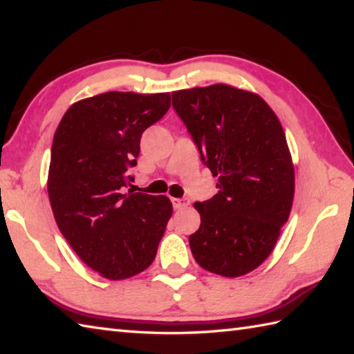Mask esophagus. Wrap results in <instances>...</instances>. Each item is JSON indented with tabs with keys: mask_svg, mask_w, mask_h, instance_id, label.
<instances>
[{
	"mask_svg": "<svg viewBox=\"0 0 354 354\" xmlns=\"http://www.w3.org/2000/svg\"><path fill=\"white\" fill-rule=\"evenodd\" d=\"M171 204H173V208L179 209V208H184L187 205V202L183 199H178V198H171Z\"/></svg>",
	"mask_w": 354,
	"mask_h": 354,
	"instance_id": "1",
	"label": "esophagus"
}]
</instances>
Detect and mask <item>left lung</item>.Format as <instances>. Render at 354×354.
I'll list each match as a JSON object with an SVG mask.
<instances>
[{
	"mask_svg": "<svg viewBox=\"0 0 354 354\" xmlns=\"http://www.w3.org/2000/svg\"><path fill=\"white\" fill-rule=\"evenodd\" d=\"M171 104L219 178V192L194 204L201 227L189 237L193 257L217 275L251 272L272 252L295 192L280 120L260 95L223 84L171 93Z\"/></svg>",
	"mask_w": 354,
	"mask_h": 354,
	"instance_id": "left-lung-1",
	"label": "left lung"
}]
</instances>
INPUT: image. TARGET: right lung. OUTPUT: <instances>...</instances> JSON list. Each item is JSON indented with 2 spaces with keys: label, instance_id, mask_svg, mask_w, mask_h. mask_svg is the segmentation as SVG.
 Masks as SVG:
<instances>
[{
  "label": "right lung",
  "instance_id": "add662e5",
  "mask_svg": "<svg viewBox=\"0 0 354 354\" xmlns=\"http://www.w3.org/2000/svg\"><path fill=\"white\" fill-rule=\"evenodd\" d=\"M170 94L109 91L76 102L55 132L48 198L62 236L108 280L147 269L171 216L167 196L133 193L141 135L164 117Z\"/></svg>",
  "mask_w": 354,
  "mask_h": 354
}]
</instances>
